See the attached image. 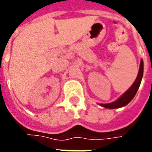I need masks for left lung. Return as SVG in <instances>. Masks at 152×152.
<instances>
[{
  "instance_id": "obj_1",
  "label": "left lung",
  "mask_w": 152,
  "mask_h": 152,
  "mask_svg": "<svg viewBox=\"0 0 152 152\" xmlns=\"http://www.w3.org/2000/svg\"><path fill=\"white\" fill-rule=\"evenodd\" d=\"M142 75H143V61H142V59H141L139 71H138V73H137V78L134 80V84L130 86V88L128 89L126 92L124 93L117 100H115V101L112 102H110V103H104V104L101 103L99 105L105 107V108L108 109L120 108V107H122L127 105L128 103L134 99V96L136 94L137 89L140 86L141 81H142Z\"/></svg>"
}]
</instances>
